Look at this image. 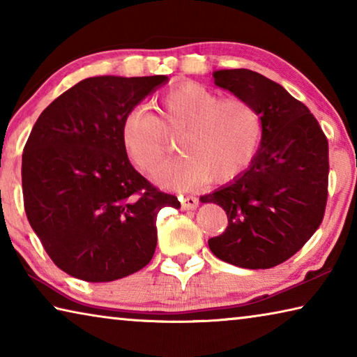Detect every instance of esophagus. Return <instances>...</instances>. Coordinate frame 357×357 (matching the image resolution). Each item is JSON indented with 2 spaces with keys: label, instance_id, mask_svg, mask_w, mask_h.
Listing matches in <instances>:
<instances>
[{
  "label": "esophagus",
  "instance_id": "1",
  "mask_svg": "<svg viewBox=\"0 0 357 357\" xmlns=\"http://www.w3.org/2000/svg\"><path fill=\"white\" fill-rule=\"evenodd\" d=\"M198 206V198L193 195H185L181 197V208L184 211H192Z\"/></svg>",
  "mask_w": 357,
  "mask_h": 357
}]
</instances>
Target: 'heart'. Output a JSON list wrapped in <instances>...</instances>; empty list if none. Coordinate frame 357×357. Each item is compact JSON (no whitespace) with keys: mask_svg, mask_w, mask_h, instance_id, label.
I'll return each instance as SVG.
<instances>
[{"mask_svg":"<svg viewBox=\"0 0 357 357\" xmlns=\"http://www.w3.org/2000/svg\"><path fill=\"white\" fill-rule=\"evenodd\" d=\"M159 118L143 108L130 112L121 126V142L132 164L154 174L167 164L178 138L183 157L159 174L162 185L181 190L206 181L225 184L243 174L263 140V118L252 102L222 99L211 89L187 83L165 94Z\"/></svg>","mask_w":357,"mask_h":357,"instance_id":"obj_1","label":"heart"}]
</instances>
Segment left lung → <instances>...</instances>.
Instances as JSON below:
<instances>
[{"mask_svg":"<svg viewBox=\"0 0 357 357\" xmlns=\"http://www.w3.org/2000/svg\"><path fill=\"white\" fill-rule=\"evenodd\" d=\"M214 84L252 102L263 118V140L250 167L203 195L228 217L208 241L222 261L269 269L302 249L323 220L328 202L329 144L318 121L285 88L249 69L213 72Z\"/></svg>","mask_w":357,"mask_h":357,"instance_id":"1","label":"left lung"}]
</instances>
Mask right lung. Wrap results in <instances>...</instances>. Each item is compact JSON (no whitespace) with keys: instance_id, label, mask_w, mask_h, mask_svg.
I'll return each mask as SVG.
<instances>
[{"instance_id":"add662e5","label":"right lung","mask_w":357,"mask_h":357,"mask_svg":"<svg viewBox=\"0 0 357 357\" xmlns=\"http://www.w3.org/2000/svg\"><path fill=\"white\" fill-rule=\"evenodd\" d=\"M168 82L165 75L84 78L48 105L23 149L26 217L48 257L86 282L144 268L157 245V214L178 198L129 162L124 118Z\"/></svg>"}]
</instances>
